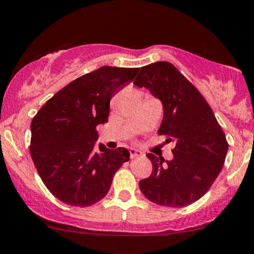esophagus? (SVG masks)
I'll return each instance as SVG.
<instances>
[{
	"mask_svg": "<svg viewBox=\"0 0 254 254\" xmlns=\"http://www.w3.org/2000/svg\"><path fill=\"white\" fill-rule=\"evenodd\" d=\"M129 154H130V159H133V158L141 157L142 152H140V150H137V149H135V148H130Z\"/></svg>",
	"mask_w": 254,
	"mask_h": 254,
	"instance_id": "obj_1",
	"label": "esophagus"
}]
</instances>
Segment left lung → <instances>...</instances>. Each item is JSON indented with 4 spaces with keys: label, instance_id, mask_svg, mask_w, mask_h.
I'll return each instance as SVG.
<instances>
[{
    "label": "left lung",
    "instance_id": "obj_1",
    "mask_svg": "<svg viewBox=\"0 0 254 254\" xmlns=\"http://www.w3.org/2000/svg\"><path fill=\"white\" fill-rule=\"evenodd\" d=\"M133 84L160 99L164 118L159 135L175 142L172 160L164 163V158L147 154L153 172L140 181L141 191L157 205L193 204L207 193L221 172L229 147L225 133L204 96L168 61L143 66Z\"/></svg>",
    "mask_w": 254,
    "mask_h": 254
}]
</instances>
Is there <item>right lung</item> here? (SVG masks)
<instances>
[{
    "mask_svg": "<svg viewBox=\"0 0 254 254\" xmlns=\"http://www.w3.org/2000/svg\"><path fill=\"white\" fill-rule=\"evenodd\" d=\"M140 68L102 67L78 77L41 107L31 123L30 154L44 186L60 201L86 207L104 199L127 149H108L97 140L110 101Z\"/></svg>",
    "mask_w": 254,
    "mask_h": 254,
    "instance_id": "obj_1",
    "label": "right lung"
}]
</instances>
